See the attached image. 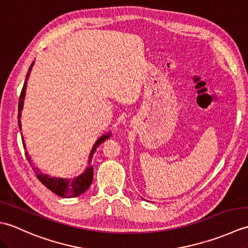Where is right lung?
I'll list each match as a JSON object with an SVG mask.
<instances>
[{"label": "right lung", "mask_w": 248, "mask_h": 248, "mask_svg": "<svg viewBox=\"0 0 248 248\" xmlns=\"http://www.w3.org/2000/svg\"><path fill=\"white\" fill-rule=\"evenodd\" d=\"M34 66V62H31V67L29 68V71L26 73L25 77V81H24V85L22 91H21V94L19 98V108H18V124H19V128H21V110L23 108V102H24V97H25V91H26V84H28V80L30 78V73L31 70V67ZM109 133H107L102 135L96 143H94L93 149L89 154V159H88V165L85 168L81 175H78V177L71 178V179H67V178H55V177H51L46 173H43L38 171V168L35 166H31L33 170L36 173V177L39 179V181L44 184L46 187H48L51 192H53L54 194L59 195L61 197H65V198H72V197H78V195L83 194L84 192L88 189V187L91 186V184L93 182V165L91 164L92 157L94 154V151L98 148V146L101 145L103 141L109 138ZM23 147L25 148V144L24 140H22ZM26 157H28V161L31 164V157L29 156L28 151H25Z\"/></svg>", "instance_id": "1"}]
</instances>
